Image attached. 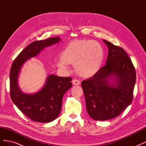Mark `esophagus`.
Here are the masks:
<instances>
[{
    "mask_svg": "<svg viewBox=\"0 0 146 146\" xmlns=\"http://www.w3.org/2000/svg\"><path fill=\"white\" fill-rule=\"evenodd\" d=\"M72 83L73 85H79L80 84V82L78 80H77V79H74L72 82Z\"/></svg>",
    "mask_w": 146,
    "mask_h": 146,
    "instance_id": "obj_1",
    "label": "esophagus"
}]
</instances>
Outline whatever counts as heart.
Wrapping results in <instances>:
<instances>
[{
  "label": "heart",
  "instance_id": "1",
  "mask_svg": "<svg viewBox=\"0 0 146 146\" xmlns=\"http://www.w3.org/2000/svg\"><path fill=\"white\" fill-rule=\"evenodd\" d=\"M104 59V49L99 42L90 39H79L70 42L64 48L57 66L68 69L67 64H74L79 76L90 77L98 72Z\"/></svg>",
  "mask_w": 146,
  "mask_h": 146
}]
</instances>
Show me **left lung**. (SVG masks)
I'll list each match as a JSON object with an SVG mask.
<instances>
[{
	"mask_svg": "<svg viewBox=\"0 0 146 146\" xmlns=\"http://www.w3.org/2000/svg\"><path fill=\"white\" fill-rule=\"evenodd\" d=\"M103 41L108 48L106 64L82 82L87 112L96 121L118 116L131 103L136 83L135 69L126 52Z\"/></svg>",
	"mask_w": 146,
	"mask_h": 146,
	"instance_id": "obj_1",
	"label": "left lung"
}]
</instances>
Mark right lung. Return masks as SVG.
Listing matches in <instances>:
<instances>
[{
    "label": "right lung",
    "instance_id": "add662e5",
    "mask_svg": "<svg viewBox=\"0 0 146 146\" xmlns=\"http://www.w3.org/2000/svg\"><path fill=\"white\" fill-rule=\"evenodd\" d=\"M60 41V38L54 37L32 42L20 53L11 66L10 72L11 99L21 112L35 122H50L58 116L63 96L72 87V78L48 75L41 90L29 94L24 93L19 88V74L26 61L38 55L45 47Z\"/></svg>",
    "mask_w": 146,
    "mask_h": 146
}]
</instances>
